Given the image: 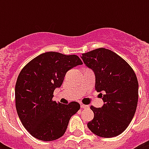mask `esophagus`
Returning a JSON list of instances; mask_svg holds the SVG:
<instances>
[{
    "instance_id": "1",
    "label": "esophagus",
    "mask_w": 149,
    "mask_h": 149,
    "mask_svg": "<svg viewBox=\"0 0 149 149\" xmlns=\"http://www.w3.org/2000/svg\"><path fill=\"white\" fill-rule=\"evenodd\" d=\"M80 107H81V108H83V109H85V108H87V107H89V106H87V105H84V104H80Z\"/></svg>"
}]
</instances>
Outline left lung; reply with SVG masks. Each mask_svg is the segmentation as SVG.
I'll return each mask as SVG.
<instances>
[{"label":"left lung","instance_id":"left-lung-1","mask_svg":"<svg viewBox=\"0 0 149 149\" xmlns=\"http://www.w3.org/2000/svg\"><path fill=\"white\" fill-rule=\"evenodd\" d=\"M81 58L95 75V89L104 101L101 107L91 106L93 119L87 127L102 138L121 134L134 118L139 99V83L129 64L104 48L82 54Z\"/></svg>","mask_w":149,"mask_h":149}]
</instances>
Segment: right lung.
I'll list each match as a JSON object with an SVG mask.
<instances>
[{"instance_id":"add662e5","label":"right lung","mask_w":149,"mask_h":149,"mask_svg":"<svg viewBox=\"0 0 149 149\" xmlns=\"http://www.w3.org/2000/svg\"><path fill=\"white\" fill-rule=\"evenodd\" d=\"M81 59L76 55L48 52L30 61L20 72L15 85V105L25 129L36 139L49 141L66 131L70 118L80 108L77 102L69 104L52 100L67 71Z\"/></svg>"}]
</instances>
